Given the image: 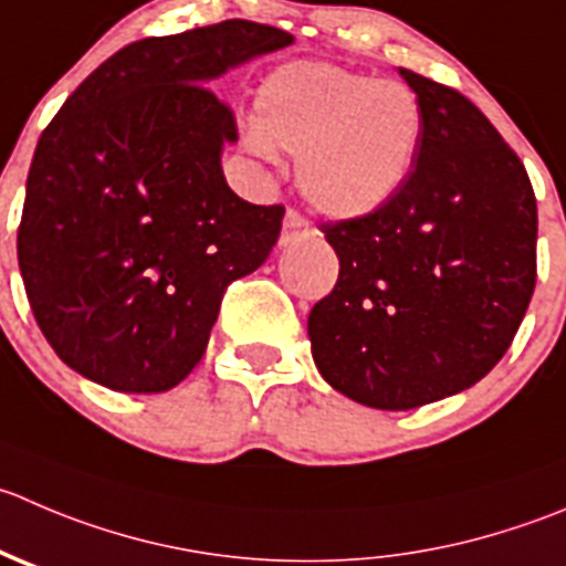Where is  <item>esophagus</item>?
<instances>
[{
    "instance_id": "esophagus-1",
    "label": "esophagus",
    "mask_w": 566,
    "mask_h": 566,
    "mask_svg": "<svg viewBox=\"0 0 566 566\" xmlns=\"http://www.w3.org/2000/svg\"><path fill=\"white\" fill-rule=\"evenodd\" d=\"M310 232H312V229H310V223H306V218L301 216V212L287 210V212H284L282 238H279V243L290 245V243H295L298 238H306Z\"/></svg>"
}]
</instances>
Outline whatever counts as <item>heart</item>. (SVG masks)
<instances>
[{
    "label": "heart",
    "instance_id": "1",
    "mask_svg": "<svg viewBox=\"0 0 566 566\" xmlns=\"http://www.w3.org/2000/svg\"><path fill=\"white\" fill-rule=\"evenodd\" d=\"M422 140L417 93L328 63H290L256 91L251 151L298 155V188L332 218H365L395 199Z\"/></svg>",
    "mask_w": 566,
    "mask_h": 566
}]
</instances>
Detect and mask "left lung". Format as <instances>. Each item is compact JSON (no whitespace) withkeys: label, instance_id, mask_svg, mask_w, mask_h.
<instances>
[{"label":"left lung","instance_id":"1","mask_svg":"<svg viewBox=\"0 0 566 566\" xmlns=\"http://www.w3.org/2000/svg\"><path fill=\"white\" fill-rule=\"evenodd\" d=\"M398 71L422 107L415 168L381 210L323 227L339 276L306 323L321 376L389 411L481 381L536 284V199L520 157L468 96Z\"/></svg>","mask_w":566,"mask_h":566}]
</instances>
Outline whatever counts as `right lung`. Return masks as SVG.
<instances>
[{
    "label": "right lung",
    "mask_w": 566,
    "mask_h": 566,
    "mask_svg": "<svg viewBox=\"0 0 566 566\" xmlns=\"http://www.w3.org/2000/svg\"><path fill=\"white\" fill-rule=\"evenodd\" d=\"M293 35L229 19L144 38L104 60L43 129L27 177L19 268L54 354L118 392H166L205 356L229 284L262 265L284 207L227 185L238 140L207 87Z\"/></svg>",
    "instance_id": "right-lung-1"
}]
</instances>
